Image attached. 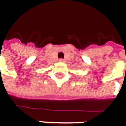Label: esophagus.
<instances>
[{
    "instance_id": "34e87169",
    "label": "esophagus",
    "mask_w": 126,
    "mask_h": 126,
    "mask_svg": "<svg viewBox=\"0 0 126 126\" xmlns=\"http://www.w3.org/2000/svg\"><path fill=\"white\" fill-rule=\"evenodd\" d=\"M59 61H60V62H63L64 61H63V59H60V60H59Z\"/></svg>"
}]
</instances>
